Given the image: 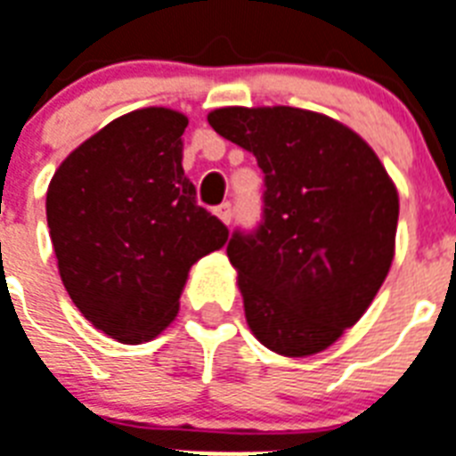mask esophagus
I'll return each instance as SVG.
<instances>
[{
	"label": "esophagus",
	"instance_id": "34e87169",
	"mask_svg": "<svg viewBox=\"0 0 456 456\" xmlns=\"http://www.w3.org/2000/svg\"><path fill=\"white\" fill-rule=\"evenodd\" d=\"M216 216L220 217L224 224H229V222H232V203H220L216 208Z\"/></svg>",
	"mask_w": 456,
	"mask_h": 456
}]
</instances>
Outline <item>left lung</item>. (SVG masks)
<instances>
[{"label": "left lung", "mask_w": 456, "mask_h": 456, "mask_svg": "<svg viewBox=\"0 0 456 456\" xmlns=\"http://www.w3.org/2000/svg\"><path fill=\"white\" fill-rule=\"evenodd\" d=\"M208 124L265 173L262 224L227 246L248 328L281 356L321 354L361 321L391 269L394 180L358 133L312 110L220 107Z\"/></svg>", "instance_id": "obj_1"}]
</instances>
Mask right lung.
<instances>
[{
    "label": "right lung",
    "mask_w": 456,
    "mask_h": 456,
    "mask_svg": "<svg viewBox=\"0 0 456 456\" xmlns=\"http://www.w3.org/2000/svg\"><path fill=\"white\" fill-rule=\"evenodd\" d=\"M187 117L142 107L69 151L46 191L62 286L94 328L121 344L150 342L180 309L190 269L227 243L196 203L183 168Z\"/></svg>",
    "instance_id": "obj_1"
}]
</instances>
